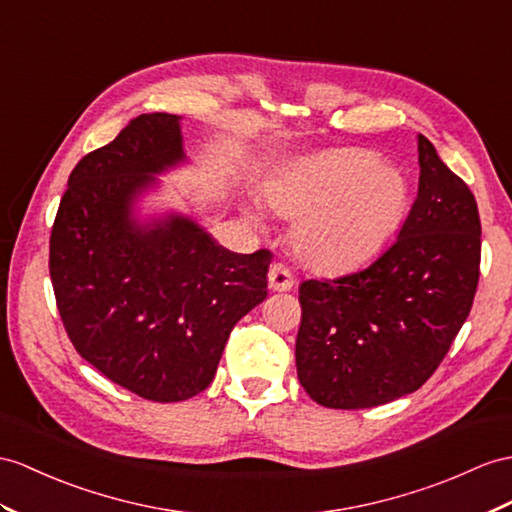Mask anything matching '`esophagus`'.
I'll use <instances>...</instances> for the list:
<instances>
[{
  "label": "esophagus",
  "instance_id": "1",
  "mask_svg": "<svg viewBox=\"0 0 512 512\" xmlns=\"http://www.w3.org/2000/svg\"><path fill=\"white\" fill-rule=\"evenodd\" d=\"M293 273L282 263H273L269 267V286L273 291H289L293 286Z\"/></svg>",
  "mask_w": 512,
  "mask_h": 512
}]
</instances>
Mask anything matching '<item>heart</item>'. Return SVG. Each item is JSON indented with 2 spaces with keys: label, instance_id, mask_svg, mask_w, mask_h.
<instances>
[{
  "label": "heart",
  "instance_id": "1",
  "mask_svg": "<svg viewBox=\"0 0 512 512\" xmlns=\"http://www.w3.org/2000/svg\"><path fill=\"white\" fill-rule=\"evenodd\" d=\"M267 202L295 219V254L310 267L336 271L360 265L382 245L402 215L406 186L371 154L334 149L271 182Z\"/></svg>",
  "mask_w": 512,
  "mask_h": 512
}]
</instances>
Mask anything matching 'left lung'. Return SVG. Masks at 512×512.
<instances>
[{"instance_id":"obj_1","label":"left lung","mask_w":512,"mask_h":512,"mask_svg":"<svg viewBox=\"0 0 512 512\" xmlns=\"http://www.w3.org/2000/svg\"><path fill=\"white\" fill-rule=\"evenodd\" d=\"M419 193L395 243L365 269L299 284L297 378L326 408H371L417 391L443 363L480 278L469 186L419 134Z\"/></svg>"}]
</instances>
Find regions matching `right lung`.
I'll list each match as a JSON object with an SVG mask.
<instances>
[{"label": "right lung", "mask_w": 512, "mask_h": 512, "mask_svg": "<svg viewBox=\"0 0 512 512\" xmlns=\"http://www.w3.org/2000/svg\"><path fill=\"white\" fill-rule=\"evenodd\" d=\"M182 160L176 115L130 119L69 176L49 236V276L76 352L152 402H182L213 382L236 321L267 297L273 254H234L191 219H130L134 195Z\"/></svg>", "instance_id": "1"}]
</instances>
